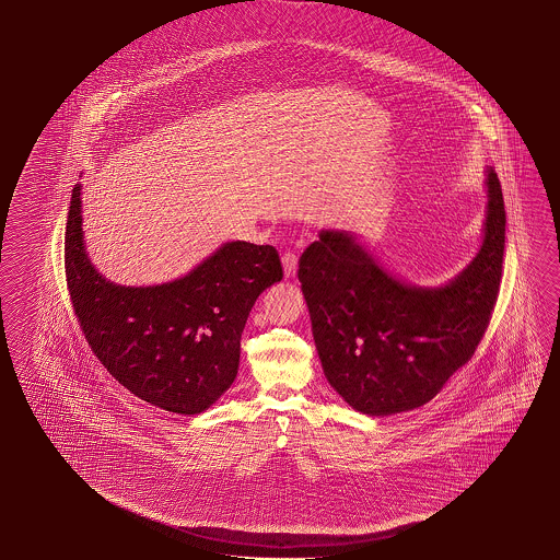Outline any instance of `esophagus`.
<instances>
[{
  "label": "esophagus",
  "mask_w": 560,
  "mask_h": 560,
  "mask_svg": "<svg viewBox=\"0 0 560 560\" xmlns=\"http://www.w3.org/2000/svg\"><path fill=\"white\" fill-rule=\"evenodd\" d=\"M281 261H283L284 276H296V267H299V257H296V254H293V252H284Z\"/></svg>",
  "instance_id": "obj_1"
}]
</instances>
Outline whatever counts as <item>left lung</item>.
Returning a JSON list of instances; mask_svg holds the SVG:
<instances>
[{
    "label": "left lung",
    "instance_id": "8db88e82",
    "mask_svg": "<svg viewBox=\"0 0 560 560\" xmlns=\"http://www.w3.org/2000/svg\"><path fill=\"white\" fill-rule=\"evenodd\" d=\"M485 240L440 289L404 284L355 236L322 230L299 259L324 375L359 412L388 416L430 402L475 355L492 318L505 246L502 185L488 174Z\"/></svg>",
    "mask_w": 560,
    "mask_h": 560
}]
</instances>
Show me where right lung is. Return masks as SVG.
I'll use <instances>...</instances> for the list:
<instances>
[{
	"mask_svg": "<svg viewBox=\"0 0 560 560\" xmlns=\"http://www.w3.org/2000/svg\"><path fill=\"white\" fill-rule=\"evenodd\" d=\"M65 267L95 358L132 395L175 413L205 412L229 390L249 311L283 279L273 246L229 242L172 283H109L83 249L80 184L66 222Z\"/></svg>",
	"mask_w": 560,
	"mask_h": 560,
	"instance_id": "1",
	"label": "right lung"
}]
</instances>
